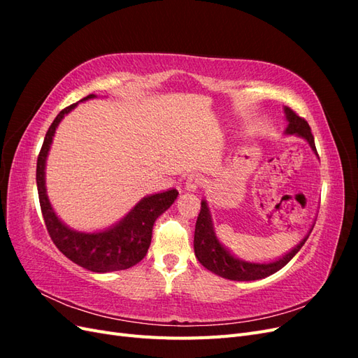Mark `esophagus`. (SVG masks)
<instances>
[{"instance_id":"34e87169","label":"esophagus","mask_w":358,"mask_h":358,"mask_svg":"<svg viewBox=\"0 0 358 358\" xmlns=\"http://www.w3.org/2000/svg\"><path fill=\"white\" fill-rule=\"evenodd\" d=\"M201 183H203L201 175H199V173H191V175L187 176L185 188H187L188 191H196L197 188L201 187Z\"/></svg>"}]
</instances>
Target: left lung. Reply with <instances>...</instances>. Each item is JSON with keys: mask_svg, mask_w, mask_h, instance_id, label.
I'll use <instances>...</instances> for the list:
<instances>
[{"mask_svg": "<svg viewBox=\"0 0 358 358\" xmlns=\"http://www.w3.org/2000/svg\"><path fill=\"white\" fill-rule=\"evenodd\" d=\"M285 115L288 119L287 134H299L300 137L306 138L313 152L317 154L315 140H313V136L310 133V127H309L306 119L299 116L294 110H291L289 107H285ZM309 234L294 249H292L291 252H288L282 258H279L278 262L267 263V264L246 263V262H242V259L234 258L218 242V239H216V236L213 233L212 221H210L209 208H208V204H206V201L203 200L200 213L197 216V222H196V233H194V252H196L197 259L206 268L210 270V272H213L216 275L225 278V279L257 280V279H263V278L273 275L278 272V270L282 268L289 262V259L300 251V248L305 245Z\"/></svg>", "mask_w": 358, "mask_h": 358, "instance_id": "left-lung-1", "label": "left lung"}]
</instances>
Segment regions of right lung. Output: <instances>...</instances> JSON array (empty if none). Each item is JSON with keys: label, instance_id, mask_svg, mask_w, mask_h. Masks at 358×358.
<instances>
[{"label": "right lung", "instance_id": "add662e5", "mask_svg": "<svg viewBox=\"0 0 358 358\" xmlns=\"http://www.w3.org/2000/svg\"><path fill=\"white\" fill-rule=\"evenodd\" d=\"M94 94H90L83 100L94 99ZM76 104L62 109L53 119L37 158L36 179L43 220H45L52 242L73 263L96 273L125 270L136 266L145 258L150 239H152V227L155 220L175 203L179 192L176 189H170L145 197L136 204V208L121 222L115 225L113 229L101 233H78L64 225L53 212L46 196L45 164L52 137L55 134L58 124L64 115L74 109Z\"/></svg>", "mask_w": 358, "mask_h": 358}]
</instances>
